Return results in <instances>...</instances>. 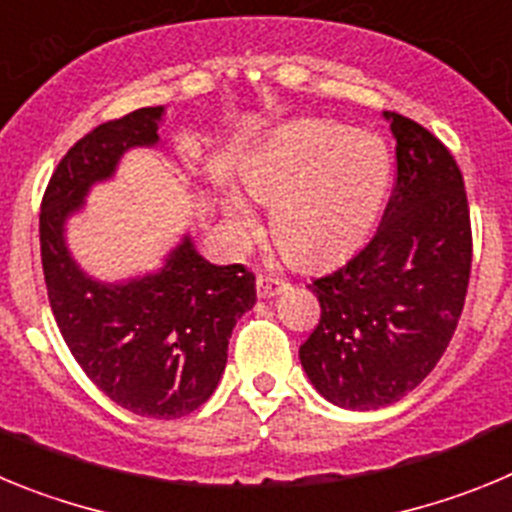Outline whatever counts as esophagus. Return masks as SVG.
Returning a JSON list of instances; mask_svg holds the SVG:
<instances>
[{
  "label": "esophagus",
  "instance_id": "34e87169",
  "mask_svg": "<svg viewBox=\"0 0 512 512\" xmlns=\"http://www.w3.org/2000/svg\"><path fill=\"white\" fill-rule=\"evenodd\" d=\"M282 289H287V282L274 277V274H261V277L256 279V292H259V297H274L279 295Z\"/></svg>",
  "mask_w": 512,
  "mask_h": 512
}]
</instances>
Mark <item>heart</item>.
<instances>
[{
  "label": "heart",
  "instance_id": "b5f03b06",
  "mask_svg": "<svg viewBox=\"0 0 512 512\" xmlns=\"http://www.w3.org/2000/svg\"><path fill=\"white\" fill-rule=\"evenodd\" d=\"M390 182V156L374 135L328 120L284 125L253 153L246 187L274 205V235L289 259L320 266L341 259L364 238ZM235 241L259 230L246 200L230 197Z\"/></svg>",
  "mask_w": 512,
  "mask_h": 512
}]
</instances>
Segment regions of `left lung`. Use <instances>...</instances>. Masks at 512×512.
Returning <instances> with one entry per match:
<instances>
[{"mask_svg":"<svg viewBox=\"0 0 512 512\" xmlns=\"http://www.w3.org/2000/svg\"><path fill=\"white\" fill-rule=\"evenodd\" d=\"M395 135V187L361 251L312 279L320 320L300 346L315 390L348 410L413 392L459 325L472 271L464 176L441 140L384 112Z\"/></svg>","mask_w":512,"mask_h":512,"instance_id":"left-lung-1","label":"left lung"}]
</instances>
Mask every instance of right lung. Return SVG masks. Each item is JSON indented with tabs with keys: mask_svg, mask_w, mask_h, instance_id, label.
<instances>
[{
	"mask_svg": "<svg viewBox=\"0 0 512 512\" xmlns=\"http://www.w3.org/2000/svg\"><path fill=\"white\" fill-rule=\"evenodd\" d=\"M161 112L102 122L58 161L40 202V261L53 318L84 374L120 408L171 420L215 392L235 320L256 302L253 271L210 264L184 238L158 274L112 287L84 277L63 243V223L87 189L128 148L156 143Z\"/></svg>",
	"mask_w": 512,
	"mask_h": 512,
	"instance_id": "right-lung-1",
	"label": "right lung"
}]
</instances>
